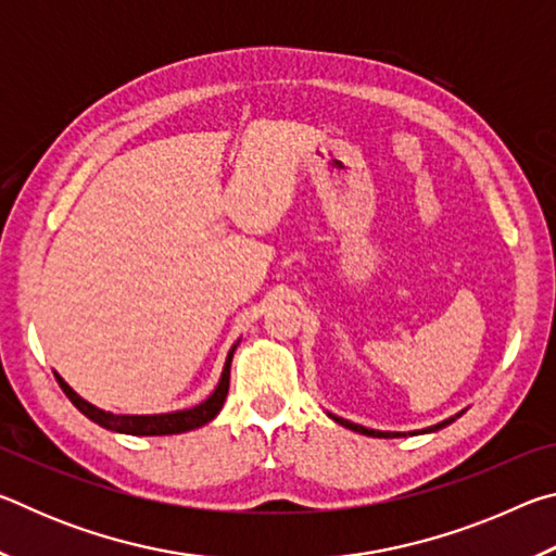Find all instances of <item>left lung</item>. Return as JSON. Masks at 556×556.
Returning <instances> with one entry per match:
<instances>
[{
	"instance_id": "1",
	"label": "left lung",
	"mask_w": 556,
	"mask_h": 556,
	"mask_svg": "<svg viewBox=\"0 0 556 556\" xmlns=\"http://www.w3.org/2000/svg\"><path fill=\"white\" fill-rule=\"evenodd\" d=\"M464 412H466V409H460L458 414H454V417H448V419H444V421H439V425H434V427H427V429H419V431H409V434H412V437H414V434H431V431L444 429V427H448V425H451V421H456ZM326 414L336 421V425H341V427L351 429V431H357V434H365V437H378V439H397V437H407V434H402V431H378V429H368V427L353 425V421H348V419H343V417H336V414H331V412H326Z\"/></svg>"
}]
</instances>
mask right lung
Segmentation results:
<instances>
[{
    "mask_svg": "<svg viewBox=\"0 0 556 556\" xmlns=\"http://www.w3.org/2000/svg\"><path fill=\"white\" fill-rule=\"evenodd\" d=\"M238 343L230 348L228 357H225L220 380L215 384V390L211 392V397H205L201 404H195L191 409H178V412H166V414H115V412H105L90 404L88 400H83L78 392H75L68 382H65L59 372L55 380H59L61 390L65 392L75 407H78L90 421H96L102 429L117 431V434H131V437H166V434H184V431L199 429L203 425H208L211 419H215V414L223 409V402L228 397V388H230V363H232V353Z\"/></svg>",
    "mask_w": 556,
    "mask_h": 556,
    "instance_id": "obj_1",
    "label": "right lung"
}]
</instances>
